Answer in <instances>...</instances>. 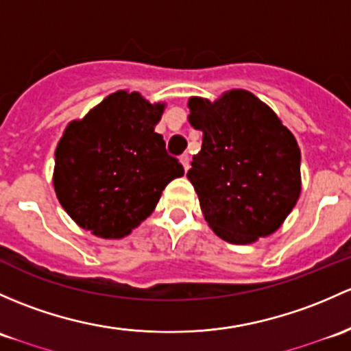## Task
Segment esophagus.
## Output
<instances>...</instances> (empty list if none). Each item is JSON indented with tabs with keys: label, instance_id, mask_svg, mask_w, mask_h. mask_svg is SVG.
<instances>
[{
	"label": "esophagus",
	"instance_id": "esophagus-1",
	"mask_svg": "<svg viewBox=\"0 0 351 351\" xmlns=\"http://www.w3.org/2000/svg\"><path fill=\"white\" fill-rule=\"evenodd\" d=\"M180 163H182L183 169L188 171V168H190V156H188V154H182V156H180Z\"/></svg>",
	"mask_w": 351,
	"mask_h": 351
}]
</instances>
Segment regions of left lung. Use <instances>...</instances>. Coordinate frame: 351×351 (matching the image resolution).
<instances>
[{
	"label": "left lung",
	"mask_w": 351,
	"mask_h": 351,
	"mask_svg": "<svg viewBox=\"0 0 351 351\" xmlns=\"http://www.w3.org/2000/svg\"><path fill=\"white\" fill-rule=\"evenodd\" d=\"M188 109V123L204 132V143L186 178L206 223L239 245L274 234L301 195V151L293 132L243 88L213 102L190 97Z\"/></svg>",
	"instance_id": "left-lung-1"
}]
</instances>
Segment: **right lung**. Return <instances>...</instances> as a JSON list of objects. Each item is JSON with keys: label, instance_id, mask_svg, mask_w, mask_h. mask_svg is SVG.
Here are the masks:
<instances>
[{"label": "right lung", "instance_id": "obj_1", "mask_svg": "<svg viewBox=\"0 0 351 351\" xmlns=\"http://www.w3.org/2000/svg\"><path fill=\"white\" fill-rule=\"evenodd\" d=\"M165 108L139 92L117 90L67 124L55 149L53 188L84 230L126 237L153 213L166 185L183 176L154 132Z\"/></svg>", "mask_w": 351, "mask_h": 351}]
</instances>
